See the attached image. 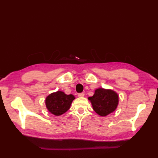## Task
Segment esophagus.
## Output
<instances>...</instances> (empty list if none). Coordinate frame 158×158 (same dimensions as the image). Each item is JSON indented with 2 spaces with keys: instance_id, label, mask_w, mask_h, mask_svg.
<instances>
[{
  "instance_id": "34e87169",
  "label": "esophagus",
  "mask_w": 158,
  "mask_h": 158,
  "mask_svg": "<svg viewBox=\"0 0 158 158\" xmlns=\"http://www.w3.org/2000/svg\"><path fill=\"white\" fill-rule=\"evenodd\" d=\"M84 93H79L78 94V96L79 97H83V96H84Z\"/></svg>"
}]
</instances>
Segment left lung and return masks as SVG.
<instances>
[{"instance_id": "left-lung-1", "label": "left lung", "mask_w": 158, "mask_h": 158, "mask_svg": "<svg viewBox=\"0 0 158 158\" xmlns=\"http://www.w3.org/2000/svg\"><path fill=\"white\" fill-rule=\"evenodd\" d=\"M94 111L99 115L105 117L113 112L119 102L117 94L111 89L98 88L95 90L93 96L89 97Z\"/></svg>"}]
</instances>
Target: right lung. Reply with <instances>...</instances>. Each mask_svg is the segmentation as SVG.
I'll use <instances>...</instances> for the list:
<instances>
[{"label": "right lung", "instance_id": "1", "mask_svg": "<svg viewBox=\"0 0 158 158\" xmlns=\"http://www.w3.org/2000/svg\"><path fill=\"white\" fill-rule=\"evenodd\" d=\"M75 98L73 95H67L61 91L52 93L46 98V107L54 115H61L70 109L73 100Z\"/></svg>", "mask_w": 158, "mask_h": 158}]
</instances>
